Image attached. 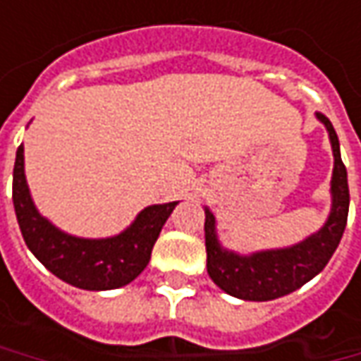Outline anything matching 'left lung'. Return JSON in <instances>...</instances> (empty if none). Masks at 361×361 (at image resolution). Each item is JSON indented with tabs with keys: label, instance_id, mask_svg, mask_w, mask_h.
<instances>
[{
	"label": "left lung",
	"instance_id": "obj_1",
	"mask_svg": "<svg viewBox=\"0 0 361 361\" xmlns=\"http://www.w3.org/2000/svg\"><path fill=\"white\" fill-rule=\"evenodd\" d=\"M317 119L324 121V126L328 128L331 149H334L331 214L326 226L317 233L288 250L259 252L243 257L221 250L216 238V219L209 209H205L204 230L207 274L214 283L226 293L247 302H267L295 292L326 267L342 240L348 224V209H350L348 171L340 156V142L331 121L319 111H317Z\"/></svg>",
	"mask_w": 361,
	"mask_h": 361
}]
</instances>
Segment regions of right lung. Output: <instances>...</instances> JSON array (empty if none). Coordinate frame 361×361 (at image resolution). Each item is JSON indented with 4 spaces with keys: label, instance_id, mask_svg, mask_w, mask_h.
<instances>
[{
    "label": "right lung",
    "instance_id": "right-lung-1",
    "mask_svg": "<svg viewBox=\"0 0 361 361\" xmlns=\"http://www.w3.org/2000/svg\"><path fill=\"white\" fill-rule=\"evenodd\" d=\"M178 202L145 207L123 233L109 240H80L44 219L25 183L23 145L13 166V207L21 235L32 254L59 280L81 290H116L133 281L147 266L166 219Z\"/></svg>",
    "mask_w": 361,
    "mask_h": 361
}]
</instances>
